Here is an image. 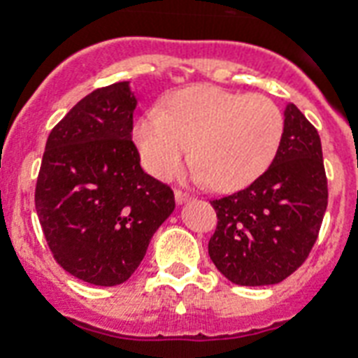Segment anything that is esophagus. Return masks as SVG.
<instances>
[{
  "label": "esophagus",
  "mask_w": 358,
  "mask_h": 358,
  "mask_svg": "<svg viewBox=\"0 0 358 358\" xmlns=\"http://www.w3.org/2000/svg\"><path fill=\"white\" fill-rule=\"evenodd\" d=\"M174 199H176V202H178V204H184V202L189 201L191 196H189V193H185V191L174 189Z\"/></svg>",
  "instance_id": "34e87169"
}]
</instances>
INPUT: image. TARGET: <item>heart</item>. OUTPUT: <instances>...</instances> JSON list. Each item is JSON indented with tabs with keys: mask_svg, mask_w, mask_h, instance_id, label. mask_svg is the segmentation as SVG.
I'll return each mask as SVG.
<instances>
[{
	"mask_svg": "<svg viewBox=\"0 0 358 358\" xmlns=\"http://www.w3.org/2000/svg\"><path fill=\"white\" fill-rule=\"evenodd\" d=\"M284 117L273 100L196 85L169 98L163 111L135 124L134 137L146 167L171 176L189 148L196 178L212 189L234 191L258 178L273 162Z\"/></svg>",
	"mask_w": 358,
	"mask_h": 358,
	"instance_id": "obj_1",
	"label": "heart"
}]
</instances>
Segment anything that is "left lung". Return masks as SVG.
<instances>
[{
  "mask_svg": "<svg viewBox=\"0 0 358 358\" xmlns=\"http://www.w3.org/2000/svg\"><path fill=\"white\" fill-rule=\"evenodd\" d=\"M327 199L317 129L289 103L271 165L245 189L212 201L217 229L208 243L210 258L239 286L280 282L310 255Z\"/></svg>",
  "mask_w": 358,
  "mask_h": 358,
  "instance_id": "1",
  "label": "left lung"
}]
</instances>
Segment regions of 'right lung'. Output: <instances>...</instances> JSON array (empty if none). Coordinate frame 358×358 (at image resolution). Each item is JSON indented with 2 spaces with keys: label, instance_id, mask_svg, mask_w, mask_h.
Wrapping results in <instances>:
<instances>
[{
  "label": "right lung",
  "instance_id": "obj_1",
  "mask_svg": "<svg viewBox=\"0 0 358 358\" xmlns=\"http://www.w3.org/2000/svg\"><path fill=\"white\" fill-rule=\"evenodd\" d=\"M128 81L100 87L46 141L35 208L53 258L96 286L126 282L174 210L167 184L141 169Z\"/></svg>",
  "mask_w": 358,
  "mask_h": 358
}]
</instances>
